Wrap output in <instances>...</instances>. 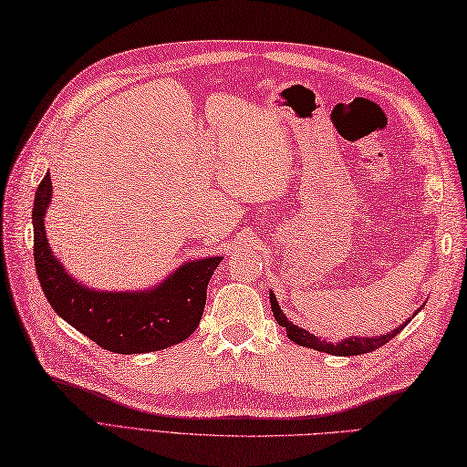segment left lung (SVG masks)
Returning <instances> with one entry per match:
<instances>
[{
    "instance_id": "8db88e82",
    "label": "left lung",
    "mask_w": 467,
    "mask_h": 467,
    "mask_svg": "<svg viewBox=\"0 0 467 467\" xmlns=\"http://www.w3.org/2000/svg\"><path fill=\"white\" fill-rule=\"evenodd\" d=\"M269 299H271L273 317H275L281 327L287 328V337L293 340V343H297L299 347L328 352V355H335V357H355V355H365V352H372L374 348H380L382 345L389 343V340H392L408 325V321H406L402 325H398L394 331L380 335V337H350V338H345V340H340V343L333 345V343H327V340L317 338L309 331H305V328L293 325L285 317V313L281 311V306L275 299V293L273 291L269 293ZM420 309H422V306H420Z\"/></svg>"
}]
</instances>
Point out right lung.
<instances>
[{
	"label": "right lung",
	"mask_w": 467,
	"mask_h": 467,
	"mask_svg": "<svg viewBox=\"0 0 467 467\" xmlns=\"http://www.w3.org/2000/svg\"><path fill=\"white\" fill-rule=\"evenodd\" d=\"M53 194L49 172L33 200V259L55 313L100 348L117 355L162 350L186 340L200 325L206 289L223 257L190 261L146 291H97L75 281L49 249L43 218Z\"/></svg>",
	"instance_id": "obj_1"
}]
</instances>
